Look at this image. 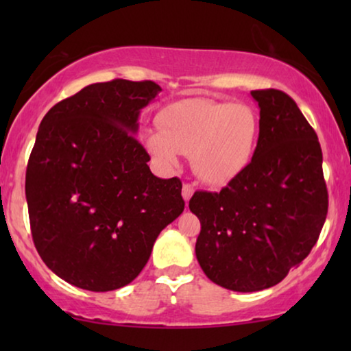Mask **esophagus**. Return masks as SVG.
Here are the masks:
<instances>
[{
    "label": "esophagus",
    "mask_w": 351,
    "mask_h": 351,
    "mask_svg": "<svg viewBox=\"0 0 351 351\" xmlns=\"http://www.w3.org/2000/svg\"><path fill=\"white\" fill-rule=\"evenodd\" d=\"M193 191H195L193 185L184 184V186H182V196H184V199L189 201L191 198V195H193Z\"/></svg>",
    "instance_id": "obj_1"
}]
</instances>
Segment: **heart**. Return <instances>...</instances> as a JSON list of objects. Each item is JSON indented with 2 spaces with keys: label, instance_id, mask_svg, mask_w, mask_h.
Segmentation results:
<instances>
[{
  "label": "heart",
  "instance_id": "1",
  "mask_svg": "<svg viewBox=\"0 0 351 351\" xmlns=\"http://www.w3.org/2000/svg\"><path fill=\"white\" fill-rule=\"evenodd\" d=\"M160 131L143 136L147 150L161 165H179L180 153L210 185L227 184L251 161L258 138V117L251 107L209 99H185L158 113Z\"/></svg>",
  "mask_w": 351,
  "mask_h": 351
}]
</instances>
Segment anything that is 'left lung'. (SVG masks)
I'll return each instance as SVG.
<instances>
[{
  "mask_svg": "<svg viewBox=\"0 0 351 351\" xmlns=\"http://www.w3.org/2000/svg\"><path fill=\"white\" fill-rule=\"evenodd\" d=\"M261 129L252 160L219 193L195 191L196 258L215 285L256 292L278 285L318 241L328 215L323 152L297 104L252 90Z\"/></svg>",
  "mask_w": 351,
  "mask_h": 351,
  "instance_id": "left-lung-1",
  "label": "left lung"
}]
</instances>
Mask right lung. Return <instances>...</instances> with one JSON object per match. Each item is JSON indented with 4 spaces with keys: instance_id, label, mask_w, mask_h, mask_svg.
Returning a JSON list of instances; mask_svg holds the SVG:
<instances>
[{
    "instance_id": "1",
    "label": "right lung",
    "mask_w": 351,
    "mask_h": 351,
    "mask_svg": "<svg viewBox=\"0 0 351 351\" xmlns=\"http://www.w3.org/2000/svg\"><path fill=\"white\" fill-rule=\"evenodd\" d=\"M161 88L113 80L56 104L27 165L32 237L62 280L94 292L136 280L161 230L184 213L182 182L160 179L134 134Z\"/></svg>"
}]
</instances>
